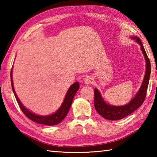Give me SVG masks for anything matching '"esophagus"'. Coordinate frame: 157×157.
Returning <instances> with one entry per match:
<instances>
[{
	"label": "esophagus",
	"instance_id": "esophagus-1",
	"mask_svg": "<svg viewBox=\"0 0 157 157\" xmlns=\"http://www.w3.org/2000/svg\"><path fill=\"white\" fill-rule=\"evenodd\" d=\"M93 82V79L90 76H86L84 79V83L86 84H90Z\"/></svg>",
	"mask_w": 157,
	"mask_h": 157
}]
</instances>
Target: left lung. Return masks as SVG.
<instances>
[{
	"label": "left lung",
	"mask_w": 157,
	"mask_h": 157,
	"mask_svg": "<svg viewBox=\"0 0 157 157\" xmlns=\"http://www.w3.org/2000/svg\"><path fill=\"white\" fill-rule=\"evenodd\" d=\"M131 39L134 40L140 46L141 51L144 55L146 61V71L142 84L136 94L133 97L129 103L125 105L114 106L107 104L103 99L101 92L98 89H94V107L99 115L111 121H115L130 115L140 106L144 101L147 91L150 75L151 72V66L145 49L142 42L138 36H131Z\"/></svg>",
	"instance_id": "left-lung-1"
}]
</instances>
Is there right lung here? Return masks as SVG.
Instances as JSON below:
<instances>
[{"mask_svg": "<svg viewBox=\"0 0 157 157\" xmlns=\"http://www.w3.org/2000/svg\"><path fill=\"white\" fill-rule=\"evenodd\" d=\"M13 67H12L11 71V86L13 89V92L14 93V95L15 96V98L17 100L18 105L19 106L20 109H21L23 113L28 117L32 120V121H34L36 123H40V124L42 125H57L59 123H61L63 119H65V117L67 115V113L69 111L70 107H71L73 97H74L76 92H78L79 88V84L78 82H76L70 86L67 92L66 93L65 97L64 98L62 105L60 106L59 109L55 112L52 114L48 115H39L36 114V113H33L29 111L25 106L21 103L19 99L18 96H17L16 92L15 91L14 86H13Z\"/></svg>", "mask_w": 157, "mask_h": 157, "instance_id": "obj_1", "label": "right lung"}]
</instances>
